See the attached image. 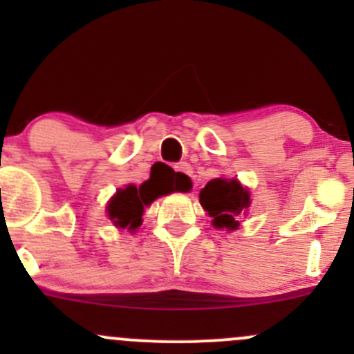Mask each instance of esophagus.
I'll return each instance as SVG.
<instances>
[{
    "instance_id": "1",
    "label": "esophagus",
    "mask_w": 354,
    "mask_h": 354,
    "mask_svg": "<svg viewBox=\"0 0 354 354\" xmlns=\"http://www.w3.org/2000/svg\"><path fill=\"white\" fill-rule=\"evenodd\" d=\"M176 171L181 174L183 181L185 180H192V181H194V169H192V166L188 162H180V164H178Z\"/></svg>"
}]
</instances>
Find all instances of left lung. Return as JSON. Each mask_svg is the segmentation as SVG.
<instances>
[{
    "label": "left lung",
    "mask_w": 354,
    "mask_h": 354,
    "mask_svg": "<svg viewBox=\"0 0 354 354\" xmlns=\"http://www.w3.org/2000/svg\"><path fill=\"white\" fill-rule=\"evenodd\" d=\"M200 203L212 217L214 226L233 231L240 224L241 214L250 207V194L238 180L216 178L200 190Z\"/></svg>",
    "instance_id": "8db88e82"
}]
</instances>
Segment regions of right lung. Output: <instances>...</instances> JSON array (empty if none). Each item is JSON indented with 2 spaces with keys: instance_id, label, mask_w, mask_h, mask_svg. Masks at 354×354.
Masks as SVG:
<instances>
[{
  "instance_id": "1",
  "label": "right lung",
  "mask_w": 354,
  "mask_h": 354,
  "mask_svg": "<svg viewBox=\"0 0 354 354\" xmlns=\"http://www.w3.org/2000/svg\"><path fill=\"white\" fill-rule=\"evenodd\" d=\"M183 181L180 178H171L169 181L149 180L142 187H133L128 185L123 190H118V194L111 198L108 203L109 219L113 221L114 226L127 227L128 231H135L142 224V216H144V207L151 205L152 202L160 195H166L173 192V187H180Z\"/></svg>"
}]
</instances>
